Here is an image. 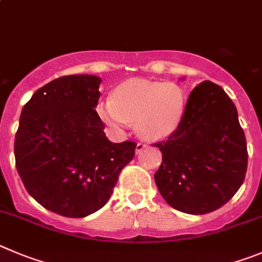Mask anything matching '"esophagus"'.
Wrapping results in <instances>:
<instances>
[{
    "label": "esophagus",
    "mask_w": 262,
    "mask_h": 262,
    "mask_svg": "<svg viewBox=\"0 0 262 262\" xmlns=\"http://www.w3.org/2000/svg\"><path fill=\"white\" fill-rule=\"evenodd\" d=\"M147 148V144H144V143H138V145H136V152L140 153L143 152L144 149Z\"/></svg>",
    "instance_id": "34e87169"
}]
</instances>
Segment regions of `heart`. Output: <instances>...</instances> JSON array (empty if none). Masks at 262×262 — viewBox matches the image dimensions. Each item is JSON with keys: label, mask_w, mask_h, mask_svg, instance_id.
Returning a JSON list of instances; mask_svg holds the SVG:
<instances>
[{"label": "heart", "mask_w": 262, "mask_h": 262, "mask_svg": "<svg viewBox=\"0 0 262 262\" xmlns=\"http://www.w3.org/2000/svg\"><path fill=\"white\" fill-rule=\"evenodd\" d=\"M187 105V93L175 81L131 79L113 91L110 100L97 106L100 118L114 129L128 126L145 138L162 139L178 128Z\"/></svg>", "instance_id": "b5f03b06"}]
</instances>
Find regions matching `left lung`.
I'll return each instance as SVG.
<instances>
[{
  "mask_svg": "<svg viewBox=\"0 0 262 262\" xmlns=\"http://www.w3.org/2000/svg\"><path fill=\"white\" fill-rule=\"evenodd\" d=\"M160 148L157 188L174 209L206 214L227 203L246 178L248 152L231 98L209 80L196 85L178 128Z\"/></svg>",
  "mask_w": 262,
  "mask_h": 262,
  "instance_id": "1",
  "label": "left lung"
}]
</instances>
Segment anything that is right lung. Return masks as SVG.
I'll use <instances>...</instances> for the list:
<instances>
[{"label":"right lung","mask_w":262,"mask_h":262,"mask_svg":"<svg viewBox=\"0 0 262 262\" xmlns=\"http://www.w3.org/2000/svg\"><path fill=\"white\" fill-rule=\"evenodd\" d=\"M101 79L67 75L36 91L15 134V166L45 209L83 218L107 203L136 143H112L95 107Z\"/></svg>","instance_id":"obj_1"}]
</instances>
